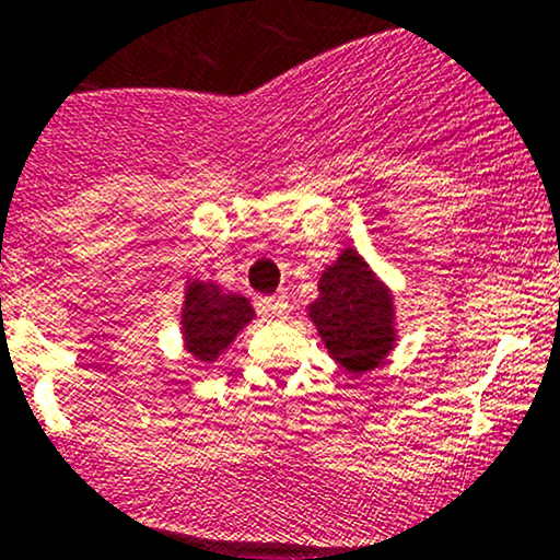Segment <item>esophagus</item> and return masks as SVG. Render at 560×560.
Masks as SVG:
<instances>
[{"label": "esophagus", "mask_w": 560, "mask_h": 560, "mask_svg": "<svg viewBox=\"0 0 560 560\" xmlns=\"http://www.w3.org/2000/svg\"><path fill=\"white\" fill-rule=\"evenodd\" d=\"M261 314L269 319H288L291 314V304H288L285 296H267L261 299Z\"/></svg>", "instance_id": "34e87169"}]
</instances>
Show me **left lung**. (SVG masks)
Here are the masks:
<instances>
[{
    "label": "left lung",
    "mask_w": 560,
    "mask_h": 560,
    "mask_svg": "<svg viewBox=\"0 0 560 560\" xmlns=\"http://www.w3.org/2000/svg\"><path fill=\"white\" fill-rule=\"evenodd\" d=\"M319 296L306 306L328 354L360 378L386 360L397 343V304L392 288L357 248L347 246L317 280Z\"/></svg>",
    "instance_id": "left-lung-1"
}]
</instances>
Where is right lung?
Here are the masks:
<instances>
[{"label": "right lung", "instance_id": "right-lung-1", "mask_svg": "<svg viewBox=\"0 0 560 560\" xmlns=\"http://www.w3.org/2000/svg\"><path fill=\"white\" fill-rule=\"evenodd\" d=\"M256 312L243 293L224 291L213 280H187L182 299V343L198 362H217Z\"/></svg>", "mask_w": 560, "mask_h": 560}]
</instances>
